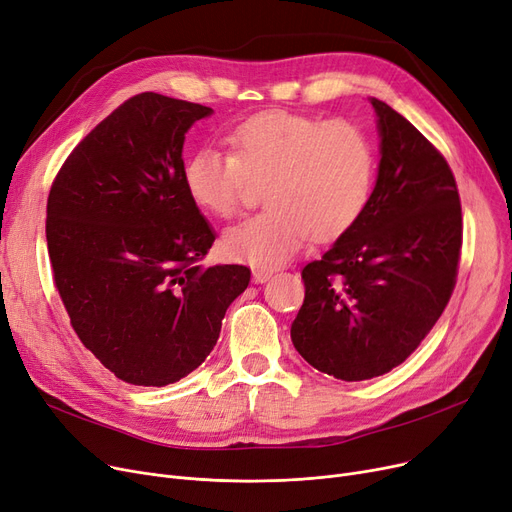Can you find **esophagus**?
Segmentation results:
<instances>
[{"mask_svg": "<svg viewBox=\"0 0 512 512\" xmlns=\"http://www.w3.org/2000/svg\"><path fill=\"white\" fill-rule=\"evenodd\" d=\"M273 277V271H266V269H254L252 271V281L254 283H266Z\"/></svg>", "mask_w": 512, "mask_h": 512, "instance_id": "esophagus-1", "label": "esophagus"}]
</instances>
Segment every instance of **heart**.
<instances>
[{
  "mask_svg": "<svg viewBox=\"0 0 512 512\" xmlns=\"http://www.w3.org/2000/svg\"><path fill=\"white\" fill-rule=\"evenodd\" d=\"M231 150L202 148L183 166L191 202L214 216H231L262 183L266 210L223 235L225 252L254 266L294 258L310 235L333 241L348 233L371 200L375 150L346 120H321L287 110L250 116L229 135Z\"/></svg>",
  "mask_w": 512,
  "mask_h": 512,
  "instance_id": "1",
  "label": "heart"
}]
</instances>
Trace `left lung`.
<instances>
[{
  "label": "left lung",
  "mask_w": 512,
  "mask_h": 512,
  "mask_svg": "<svg viewBox=\"0 0 512 512\" xmlns=\"http://www.w3.org/2000/svg\"><path fill=\"white\" fill-rule=\"evenodd\" d=\"M379 168L360 221L304 266L291 342L316 371L342 381L385 375L415 352L456 283L458 189L444 156L408 120L371 97Z\"/></svg>",
  "instance_id": "left-lung-1"
}]
</instances>
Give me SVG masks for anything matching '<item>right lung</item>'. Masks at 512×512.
I'll return each mask as SVG.
<instances>
[{
    "label": "right lung",
    "mask_w": 512,
    "mask_h": 512,
    "mask_svg": "<svg viewBox=\"0 0 512 512\" xmlns=\"http://www.w3.org/2000/svg\"><path fill=\"white\" fill-rule=\"evenodd\" d=\"M212 108L139 93L66 158L47 198V252L70 325L108 371L164 387L216 346L250 269H202L214 231L183 183L185 133Z\"/></svg>",
    "instance_id": "right-lung-1"
}]
</instances>
